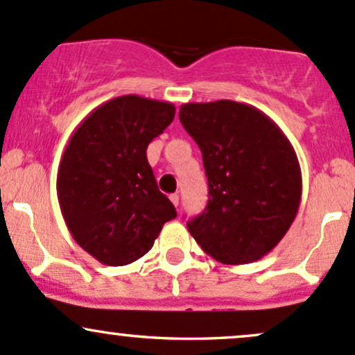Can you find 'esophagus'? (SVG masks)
Wrapping results in <instances>:
<instances>
[{
  "label": "esophagus",
  "instance_id": "34e87169",
  "mask_svg": "<svg viewBox=\"0 0 355 355\" xmlns=\"http://www.w3.org/2000/svg\"><path fill=\"white\" fill-rule=\"evenodd\" d=\"M170 200H171V202H173V206L177 207V206H178V202H180V197H178V193H171V196H170Z\"/></svg>",
  "mask_w": 355,
  "mask_h": 355
}]
</instances>
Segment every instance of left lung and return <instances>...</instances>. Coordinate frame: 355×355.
Instances as JSON below:
<instances>
[{
    "label": "left lung",
    "instance_id": "1",
    "mask_svg": "<svg viewBox=\"0 0 355 355\" xmlns=\"http://www.w3.org/2000/svg\"><path fill=\"white\" fill-rule=\"evenodd\" d=\"M180 122L202 153L209 200L187 223L226 266L252 263L284 238L301 202L296 151L263 112L233 100L184 103Z\"/></svg>",
    "mask_w": 355,
    "mask_h": 355
}]
</instances>
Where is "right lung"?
<instances>
[{"instance_id": "obj_1", "label": "right lung", "mask_w": 355, "mask_h": 355, "mask_svg": "<svg viewBox=\"0 0 355 355\" xmlns=\"http://www.w3.org/2000/svg\"><path fill=\"white\" fill-rule=\"evenodd\" d=\"M175 105L124 95L78 125L58 170V199L74 241L105 266H128L177 218L156 185L148 144L171 124Z\"/></svg>"}]
</instances>
